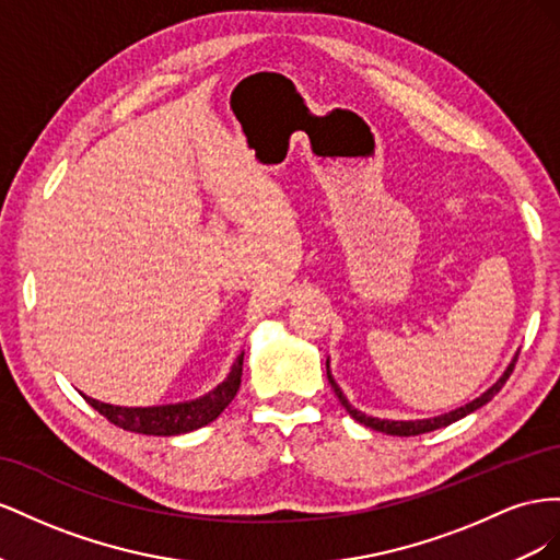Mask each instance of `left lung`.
Instances as JSON below:
<instances>
[{
	"label": "left lung",
	"instance_id": "left-lung-1",
	"mask_svg": "<svg viewBox=\"0 0 560 560\" xmlns=\"http://www.w3.org/2000/svg\"><path fill=\"white\" fill-rule=\"evenodd\" d=\"M516 361H518V354L514 357V361L509 363V369L504 371V375H502L498 382H494V385H492L483 396H478L476 401H471V404H467V406H462V408H457V410H453V412H445V415H441V418H434V420H418V422H394V420L369 418V415H363L361 410L349 406L345 394H342L340 387H338V382H335V380L330 377V373H328V382H330L332 392L338 394V398H340V404L345 406V410H347L357 422H361V424H365V427H371V429H375V431H382V434H389V436H420V434H427V431L448 427V424H453V422H457V420H462V418H467L469 412H474V410H478L481 406H486V404L490 401V398L504 387V382L509 380V375L514 373Z\"/></svg>",
	"mask_w": 560,
	"mask_h": 560
}]
</instances>
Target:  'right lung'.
Segmentation results:
<instances>
[{
    "label": "right lung",
    "instance_id": "1",
    "mask_svg": "<svg viewBox=\"0 0 560 560\" xmlns=\"http://www.w3.org/2000/svg\"><path fill=\"white\" fill-rule=\"evenodd\" d=\"M242 371H244V354L236 359L230 377L222 382L218 389L189 404L156 406V408H119V406L101 404L89 396L84 398L89 401V406L98 410L107 422H112L119 429L136 431V434H148V436H175V434H187L191 429H199L203 424L213 422L236 396L238 385H242Z\"/></svg>",
    "mask_w": 560,
    "mask_h": 560
}]
</instances>
